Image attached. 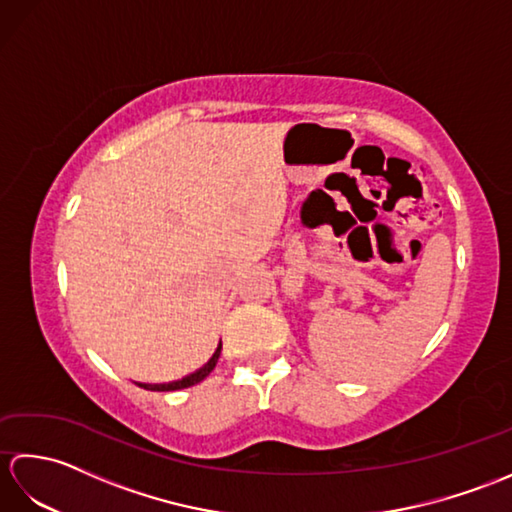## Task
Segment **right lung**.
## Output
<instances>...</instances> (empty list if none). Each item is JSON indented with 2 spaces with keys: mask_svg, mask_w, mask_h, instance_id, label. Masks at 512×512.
Wrapping results in <instances>:
<instances>
[{
  "mask_svg": "<svg viewBox=\"0 0 512 512\" xmlns=\"http://www.w3.org/2000/svg\"><path fill=\"white\" fill-rule=\"evenodd\" d=\"M220 352H222V343L217 345V350L213 352V356L206 361L200 369H195L193 374L184 376L180 380H171V383H136L138 387H145L149 391H176V389H184V387H191V385H198L200 380H204L206 376H209L213 372V367L217 365V358H220Z\"/></svg>",
  "mask_w": 512,
  "mask_h": 512,
  "instance_id": "add662e5",
  "label": "right lung"
}]
</instances>
